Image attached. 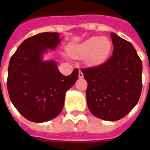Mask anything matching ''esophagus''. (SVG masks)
I'll use <instances>...</instances> for the list:
<instances>
[{"label":"esophagus","mask_w":150,"mask_h":150,"mask_svg":"<svg viewBox=\"0 0 150 150\" xmlns=\"http://www.w3.org/2000/svg\"><path fill=\"white\" fill-rule=\"evenodd\" d=\"M83 74L82 73L81 71H79V78H83Z\"/></svg>","instance_id":"1"}]
</instances>
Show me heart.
Masks as SVG:
<instances>
[{
    "instance_id": "b5f03b06",
    "label": "heart",
    "mask_w": 150,
    "mask_h": 150,
    "mask_svg": "<svg viewBox=\"0 0 150 150\" xmlns=\"http://www.w3.org/2000/svg\"><path fill=\"white\" fill-rule=\"evenodd\" d=\"M112 50V42L106 37H91L83 42L72 45L70 54L75 59L86 56V61L89 64H96L103 62L109 55Z\"/></svg>"
}]
</instances>
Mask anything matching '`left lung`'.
I'll return each mask as SVG.
<instances>
[{"mask_svg": "<svg viewBox=\"0 0 150 150\" xmlns=\"http://www.w3.org/2000/svg\"><path fill=\"white\" fill-rule=\"evenodd\" d=\"M112 55L100 65L82 68L88 82L89 110L104 120H118L137 104L142 89V62L132 43L111 33Z\"/></svg>", "mask_w": 150, "mask_h": 150, "instance_id": "1", "label": "left lung"}]
</instances>
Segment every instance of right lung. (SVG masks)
I'll list each match as a JSON object with an SVG mask.
<instances>
[{
	"label": "right lung",
	"instance_id": "add662e5",
	"mask_svg": "<svg viewBox=\"0 0 150 150\" xmlns=\"http://www.w3.org/2000/svg\"><path fill=\"white\" fill-rule=\"evenodd\" d=\"M58 33H41L28 38L12 56L7 88L12 103L25 118L37 123L55 118L62 112L67 91L78 79L75 68L68 76L59 72L54 61H42L47 49L61 42Z\"/></svg>",
	"mask_w": 150,
	"mask_h": 150
}]
</instances>
